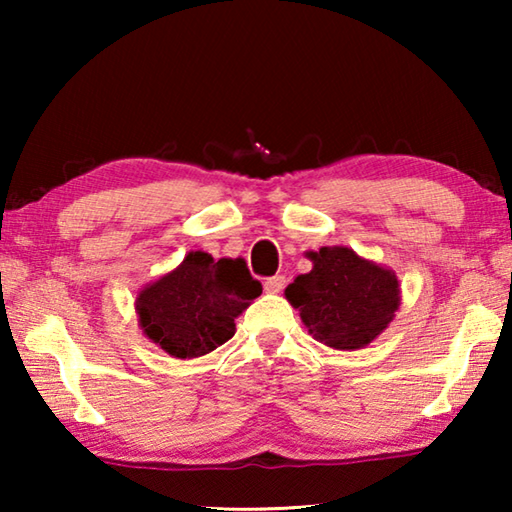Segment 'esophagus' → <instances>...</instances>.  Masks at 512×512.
I'll return each mask as SVG.
<instances>
[{
    "instance_id": "esophagus-1",
    "label": "esophagus",
    "mask_w": 512,
    "mask_h": 512,
    "mask_svg": "<svg viewBox=\"0 0 512 512\" xmlns=\"http://www.w3.org/2000/svg\"><path fill=\"white\" fill-rule=\"evenodd\" d=\"M284 284H287V277H284V275H273V277H268V280L264 282V289H266V293H280L284 289Z\"/></svg>"
}]
</instances>
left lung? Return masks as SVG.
<instances>
[{"instance_id": "1", "label": "left lung", "mask_w": 512, "mask_h": 512, "mask_svg": "<svg viewBox=\"0 0 512 512\" xmlns=\"http://www.w3.org/2000/svg\"><path fill=\"white\" fill-rule=\"evenodd\" d=\"M311 271L298 275L284 296L318 343L332 350H361L395 320L402 305L395 271L348 246L309 250Z\"/></svg>"}]
</instances>
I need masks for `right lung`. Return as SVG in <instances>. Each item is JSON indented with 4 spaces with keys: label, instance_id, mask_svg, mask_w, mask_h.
<instances>
[{
    "label": "right lung",
    "instance_id": "obj_1",
    "mask_svg": "<svg viewBox=\"0 0 512 512\" xmlns=\"http://www.w3.org/2000/svg\"><path fill=\"white\" fill-rule=\"evenodd\" d=\"M262 284L244 259H214L203 250L187 253L173 271L137 293L142 334L173 359L210 354L235 336V318L250 307Z\"/></svg>",
    "mask_w": 512,
    "mask_h": 512
}]
</instances>
